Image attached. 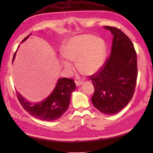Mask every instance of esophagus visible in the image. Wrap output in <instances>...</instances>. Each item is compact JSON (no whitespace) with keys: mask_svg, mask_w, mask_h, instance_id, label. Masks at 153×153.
<instances>
[{"mask_svg":"<svg viewBox=\"0 0 153 153\" xmlns=\"http://www.w3.org/2000/svg\"><path fill=\"white\" fill-rule=\"evenodd\" d=\"M75 83H76V86H79L82 85L83 82H82V81H76Z\"/></svg>","mask_w":153,"mask_h":153,"instance_id":"obj_1","label":"esophagus"}]
</instances>
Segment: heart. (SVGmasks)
Instances as JSON below:
<instances>
[{
  "mask_svg": "<svg viewBox=\"0 0 153 153\" xmlns=\"http://www.w3.org/2000/svg\"><path fill=\"white\" fill-rule=\"evenodd\" d=\"M62 53L64 58L72 61L77 60L78 69L87 75L99 71L105 62L106 45L102 39L93 35L85 34L74 37L64 43ZM67 70L72 69L71 63L63 61Z\"/></svg>",
  "mask_w": 153,
  "mask_h": 153,
  "instance_id": "obj_1",
  "label": "heart"
}]
</instances>
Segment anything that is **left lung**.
I'll list each match as a JSON object with an SVG mask.
<instances>
[{
	"label": "left lung",
	"mask_w": 153,
	"mask_h": 153,
	"mask_svg": "<svg viewBox=\"0 0 153 153\" xmlns=\"http://www.w3.org/2000/svg\"><path fill=\"white\" fill-rule=\"evenodd\" d=\"M113 35L111 53L90 79L95 88L91 101L104 114L125 108L134 94L137 77V53L131 41L118 28L104 26Z\"/></svg>",
	"instance_id": "left-lung-1"
}]
</instances>
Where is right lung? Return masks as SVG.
I'll list each match as a JSON object with an SVG mask.
<instances>
[{
	"label": "right lung",
	"instance_id": "add662e5",
	"mask_svg": "<svg viewBox=\"0 0 153 153\" xmlns=\"http://www.w3.org/2000/svg\"><path fill=\"white\" fill-rule=\"evenodd\" d=\"M29 36L25 37L22 42L25 41ZM75 89L76 84L74 79L63 77L58 79L53 91L41 102L31 103L25 100L18 91H16V95L23 108L31 116L44 121H53L60 118L66 111L70 105L71 94Z\"/></svg>",
	"mask_w": 153,
	"mask_h": 153
}]
</instances>
